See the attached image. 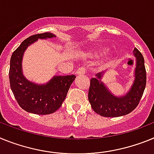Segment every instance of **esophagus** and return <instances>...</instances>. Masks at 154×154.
<instances>
[{
	"label": "esophagus",
	"instance_id": "obj_1",
	"mask_svg": "<svg viewBox=\"0 0 154 154\" xmlns=\"http://www.w3.org/2000/svg\"><path fill=\"white\" fill-rule=\"evenodd\" d=\"M85 72H86V67L85 66H81V67H79L77 69L76 73L77 75H79V74H84V73H85Z\"/></svg>",
	"mask_w": 154,
	"mask_h": 154
}]
</instances>
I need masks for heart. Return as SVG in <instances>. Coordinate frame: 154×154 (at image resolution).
I'll return each mask as SVG.
<instances>
[{
	"instance_id": "heart-1",
	"label": "heart",
	"mask_w": 154,
	"mask_h": 154,
	"mask_svg": "<svg viewBox=\"0 0 154 154\" xmlns=\"http://www.w3.org/2000/svg\"><path fill=\"white\" fill-rule=\"evenodd\" d=\"M108 52V49H97V51H95L94 53V56L96 57H103L104 55H105Z\"/></svg>"
}]
</instances>
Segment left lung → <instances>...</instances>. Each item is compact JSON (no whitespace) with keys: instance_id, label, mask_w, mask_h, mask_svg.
I'll return each instance as SVG.
<instances>
[{"instance_id":"1","label":"left lung","mask_w":154,"mask_h":154,"mask_svg":"<svg viewBox=\"0 0 154 154\" xmlns=\"http://www.w3.org/2000/svg\"><path fill=\"white\" fill-rule=\"evenodd\" d=\"M133 53L136 58V78L132 88L125 96L117 97L112 95L101 81L102 72L91 79L88 100L92 109L97 114L104 117H119L129 114L138 106L145 90L146 73L142 53L136 48Z\"/></svg>"}]
</instances>
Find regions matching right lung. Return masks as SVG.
Masks as SVG:
<instances>
[{
    "mask_svg": "<svg viewBox=\"0 0 154 154\" xmlns=\"http://www.w3.org/2000/svg\"><path fill=\"white\" fill-rule=\"evenodd\" d=\"M55 37L49 32L33 35L29 37L13 52L10 61L9 81L11 89L21 109L30 113L49 115L60 108L65 100L75 75L55 76L43 85H35L22 74L21 60L26 48L38 38Z\"/></svg>",
    "mask_w": 154,
    "mask_h": 154,
    "instance_id": "1",
    "label": "right lung"
}]
</instances>
